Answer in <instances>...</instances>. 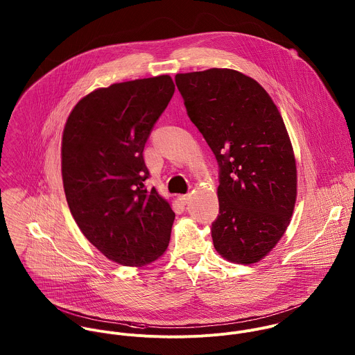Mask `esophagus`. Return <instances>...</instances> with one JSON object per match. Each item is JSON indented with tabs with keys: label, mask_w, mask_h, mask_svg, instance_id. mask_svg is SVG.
Here are the masks:
<instances>
[{
	"label": "esophagus",
	"mask_w": 355,
	"mask_h": 355,
	"mask_svg": "<svg viewBox=\"0 0 355 355\" xmlns=\"http://www.w3.org/2000/svg\"><path fill=\"white\" fill-rule=\"evenodd\" d=\"M189 199H191V193H185V195H181V196H180V200H181V203H184V205H187Z\"/></svg>",
	"instance_id": "1"
}]
</instances>
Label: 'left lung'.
I'll return each mask as SVG.
<instances>
[{
  "label": "left lung",
  "mask_w": 355,
  "mask_h": 355,
  "mask_svg": "<svg viewBox=\"0 0 355 355\" xmlns=\"http://www.w3.org/2000/svg\"><path fill=\"white\" fill-rule=\"evenodd\" d=\"M175 84L218 163L214 248L232 263H257L285 234L296 203V160L281 113L236 70L181 73Z\"/></svg>",
  "instance_id": "1"
}]
</instances>
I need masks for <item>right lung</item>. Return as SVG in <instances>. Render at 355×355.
I'll return each instance as SVG.
<instances>
[{
	"label": "right lung",
	"instance_id": "obj_1",
	"mask_svg": "<svg viewBox=\"0 0 355 355\" xmlns=\"http://www.w3.org/2000/svg\"><path fill=\"white\" fill-rule=\"evenodd\" d=\"M170 76L99 88L74 106L62 138L66 200L84 236L109 260L141 267L167 249L174 211L144 181L145 144L167 107Z\"/></svg>",
	"mask_w": 355,
	"mask_h": 355
}]
</instances>
